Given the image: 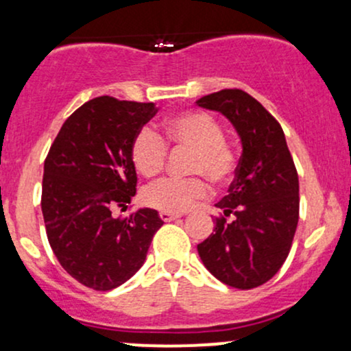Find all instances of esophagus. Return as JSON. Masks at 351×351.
Here are the masks:
<instances>
[{"label": "esophagus", "mask_w": 351, "mask_h": 351, "mask_svg": "<svg viewBox=\"0 0 351 351\" xmlns=\"http://www.w3.org/2000/svg\"><path fill=\"white\" fill-rule=\"evenodd\" d=\"M160 217H162V221L165 223H170V221L176 219V217H181V215L178 213H168V211H160Z\"/></svg>", "instance_id": "esophagus-1"}]
</instances>
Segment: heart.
<instances>
[{
	"mask_svg": "<svg viewBox=\"0 0 351 351\" xmlns=\"http://www.w3.org/2000/svg\"><path fill=\"white\" fill-rule=\"evenodd\" d=\"M165 140L175 148L191 150L188 173L206 176L216 184H224L236 171V153L226 140L223 125L208 112H183L171 117L163 127ZM152 128L142 127L130 142V158L143 176L163 171L168 147ZM203 176L167 178L156 181L143 191L147 206L168 213H184L204 199L209 186Z\"/></svg>",
	"mask_w": 351,
	"mask_h": 351,
	"instance_id": "heart-1",
	"label": "heart"
}]
</instances>
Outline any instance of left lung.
Returning a JSON list of instances; mask_svg holds the SVG:
<instances>
[{
    "label": "left lung",
    "mask_w": 351,
    "mask_h": 351,
    "mask_svg": "<svg viewBox=\"0 0 351 351\" xmlns=\"http://www.w3.org/2000/svg\"><path fill=\"white\" fill-rule=\"evenodd\" d=\"M221 112L243 143L236 178L216 208L215 232L198 254L217 280L231 287H259L272 279L291 252L299 223V175L280 123L241 88L196 100ZM231 215L232 221H226Z\"/></svg>",
    "instance_id": "1"
}]
</instances>
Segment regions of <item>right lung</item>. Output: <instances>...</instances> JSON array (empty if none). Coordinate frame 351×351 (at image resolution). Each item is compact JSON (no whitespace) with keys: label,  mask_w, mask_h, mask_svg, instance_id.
Masks as SVG:
<instances>
[{"label":"right lung","mask_w":351,"mask_h":351,"mask_svg":"<svg viewBox=\"0 0 351 351\" xmlns=\"http://www.w3.org/2000/svg\"><path fill=\"white\" fill-rule=\"evenodd\" d=\"M156 112L153 102L88 100L64 122L44 162L41 208L52 252L64 271L94 291L130 279L163 226L150 208L112 215L135 196L130 142Z\"/></svg>","instance_id":"right-lung-1"}]
</instances>
